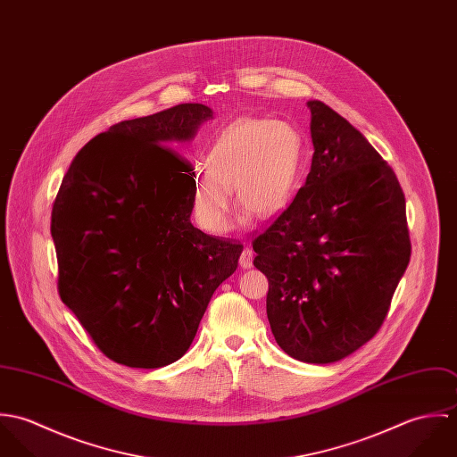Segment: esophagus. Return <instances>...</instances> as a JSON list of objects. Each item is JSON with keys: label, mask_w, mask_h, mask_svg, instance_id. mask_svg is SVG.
<instances>
[{"label": "esophagus", "mask_w": 457, "mask_h": 457, "mask_svg": "<svg viewBox=\"0 0 457 457\" xmlns=\"http://www.w3.org/2000/svg\"><path fill=\"white\" fill-rule=\"evenodd\" d=\"M239 265L243 269H252L253 267V252L250 248H245L241 257H239Z\"/></svg>", "instance_id": "1"}]
</instances>
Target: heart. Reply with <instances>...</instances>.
<instances>
[{"label":"heart","instance_id":"1","mask_svg":"<svg viewBox=\"0 0 457 457\" xmlns=\"http://www.w3.org/2000/svg\"><path fill=\"white\" fill-rule=\"evenodd\" d=\"M303 138L287 121L243 118L220 131L192 174V212L209 234L230 227L232 200L259 218L281 212L299 181Z\"/></svg>","mask_w":457,"mask_h":457}]
</instances>
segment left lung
I'll list each match as a JSON object with an SVG mask.
<instances>
[{
	"label": "left lung",
	"mask_w": 457,
	"mask_h": 457,
	"mask_svg": "<svg viewBox=\"0 0 457 457\" xmlns=\"http://www.w3.org/2000/svg\"><path fill=\"white\" fill-rule=\"evenodd\" d=\"M308 107L312 170L252 245L269 281L276 343L297 361L330 364L378 332L411 246L404 195L387 162L324 102Z\"/></svg>",
	"instance_id": "left-lung-1"
}]
</instances>
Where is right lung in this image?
<instances>
[{
    "label": "right lung",
    "instance_id": "obj_1",
    "mask_svg": "<svg viewBox=\"0 0 457 457\" xmlns=\"http://www.w3.org/2000/svg\"><path fill=\"white\" fill-rule=\"evenodd\" d=\"M212 109L181 104L118 123L73 158L51 236L66 308L114 362L153 370L190 348L243 245L195 228L188 142Z\"/></svg>",
    "mask_w": 457,
    "mask_h": 457
}]
</instances>
